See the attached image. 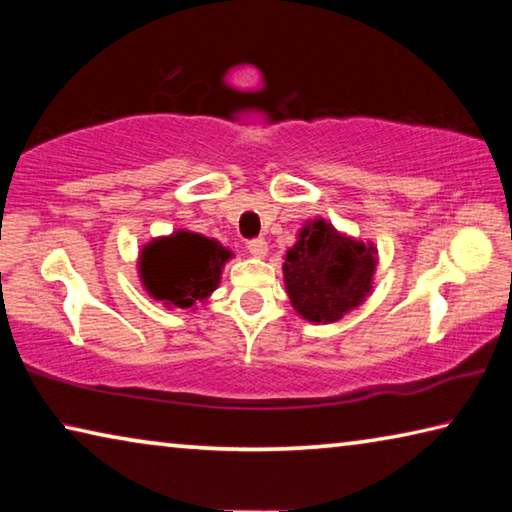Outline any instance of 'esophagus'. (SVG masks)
<instances>
[{
	"label": "esophagus",
	"instance_id": "obj_1",
	"mask_svg": "<svg viewBox=\"0 0 512 512\" xmlns=\"http://www.w3.org/2000/svg\"><path fill=\"white\" fill-rule=\"evenodd\" d=\"M246 248H248V253H250V255H255V257H264V255L268 253V244H266V239H264V237L248 239Z\"/></svg>",
	"mask_w": 512,
	"mask_h": 512
}]
</instances>
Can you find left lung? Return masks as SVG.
<instances>
[{
	"instance_id": "8db88e82",
	"label": "left lung",
	"mask_w": 512,
	"mask_h": 512,
	"mask_svg": "<svg viewBox=\"0 0 512 512\" xmlns=\"http://www.w3.org/2000/svg\"><path fill=\"white\" fill-rule=\"evenodd\" d=\"M298 237L284 262L291 305L311 323H334L370 291L375 250L341 237L323 219L305 225Z\"/></svg>"
}]
</instances>
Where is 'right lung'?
I'll list each match as a JSON object with an SVG mask.
<instances>
[{"label": "right lung", "instance_id": "right-lung-1", "mask_svg": "<svg viewBox=\"0 0 512 512\" xmlns=\"http://www.w3.org/2000/svg\"><path fill=\"white\" fill-rule=\"evenodd\" d=\"M228 257L216 241L180 230L142 250V282L153 298L187 309L216 289Z\"/></svg>", "mask_w": 512, "mask_h": 512}]
</instances>
